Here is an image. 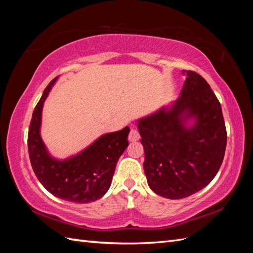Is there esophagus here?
<instances>
[{
    "mask_svg": "<svg viewBox=\"0 0 253 253\" xmlns=\"http://www.w3.org/2000/svg\"><path fill=\"white\" fill-rule=\"evenodd\" d=\"M128 139H129V141L131 142H135V141H138L139 139H140V135H139V131L137 128L132 127L130 129V132H129V136H128Z\"/></svg>",
    "mask_w": 253,
    "mask_h": 253,
    "instance_id": "1",
    "label": "esophagus"
}]
</instances>
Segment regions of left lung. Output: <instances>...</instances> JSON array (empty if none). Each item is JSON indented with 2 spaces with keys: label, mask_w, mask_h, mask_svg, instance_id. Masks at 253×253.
I'll list each match as a JSON object with an SVG mask.
<instances>
[{
  "label": "left lung",
  "mask_w": 253,
  "mask_h": 253,
  "mask_svg": "<svg viewBox=\"0 0 253 253\" xmlns=\"http://www.w3.org/2000/svg\"><path fill=\"white\" fill-rule=\"evenodd\" d=\"M186 76L179 98L137 121L148 185L168 199L189 197L208 186L221 168L226 128L221 104L200 75Z\"/></svg>",
  "instance_id": "8db88e82"
}]
</instances>
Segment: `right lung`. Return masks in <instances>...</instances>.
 I'll use <instances>...</instances> for the list:
<instances>
[{
    "mask_svg": "<svg viewBox=\"0 0 253 253\" xmlns=\"http://www.w3.org/2000/svg\"><path fill=\"white\" fill-rule=\"evenodd\" d=\"M57 78L47 84L32 113L28 132L32 169L53 196L75 203L93 202L109 190L117 161L128 147L129 127L104 133L83 151L67 159L53 158L42 140L40 127L44 101Z\"/></svg>",
    "mask_w": 253,
    "mask_h": 253,
    "instance_id": "obj_1",
    "label": "right lung"
}]
</instances>
